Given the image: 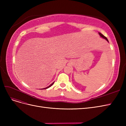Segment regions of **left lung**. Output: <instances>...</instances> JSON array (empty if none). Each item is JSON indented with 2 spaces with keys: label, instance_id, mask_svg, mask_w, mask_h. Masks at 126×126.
I'll list each match as a JSON object with an SVG mask.
<instances>
[{
  "label": "left lung",
  "instance_id": "obj_1",
  "mask_svg": "<svg viewBox=\"0 0 126 126\" xmlns=\"http://www.w3.org/2000/svg\"><path fill=\"white\" fill-rule=\"evenodd\" d=\"M98 33H99V35H100V36L101 37H102V38H104V39H106L107 41L108 42V43H109V41H108V40L107 39V38L105 37V36H104V35H102V33H101L100 32H98Z\"/></svg>",
  "mask_w": 126,
  "mask_h": 126
}]
</instances>
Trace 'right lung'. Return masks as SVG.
Segmentation results:
<instances>
[{
  "instance_id": "obj_1",
  "label": "right lung",
  "mask_w": 126,
  "mask_h": 126,
  "mask_svg": "<svg viewBox=\"0 0 126 126\" xmlns=\"http://www.w3.org/2000/svg\"><path fill=\"white\" fill-rule=\"evenodd\" d=\"M54 82H55V81L54 82H52V83H51V84H50V85H49V86H48V87H46V88H43V89H47V88H49V87H51L53 84H54Z\"/></svg>"
}]
</instances>
